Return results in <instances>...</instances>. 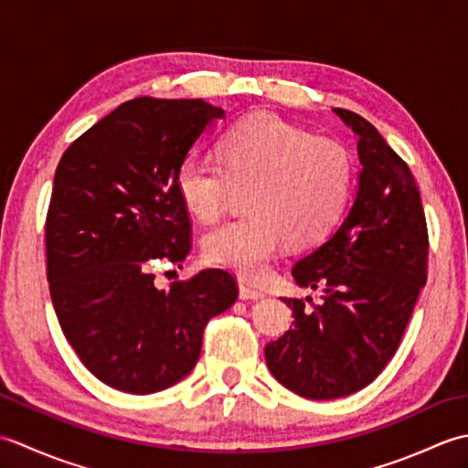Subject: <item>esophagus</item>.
Instances as JSON below:
<instances>
[{"mask_svg": "<svg viewBox=\"0 0 468 468\" xmlns=\"http://www.w3.org/2000/svg\"><path fill=\"white\" fill-rule=\"evenodd\" d=\"M239 297L243 302H257V300H263V293L260 290H253V287L239 283Z\"/></svg>", "mask_w": 468, "mask_h": 468, "instance_id": "1", "label": "esophagus"}]
</instances>
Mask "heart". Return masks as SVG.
Wrapping results in <instances>:
<instances>
[{"label":"heart","mask_w":468,"mask_h":468,"mask_svg":"<svg viewBox=\"0 0 468 468\" xmlns=\"http://www.w3.org/2000/svg\"><path fill=\"white\" fill-rule=\"evenodd\" d=\"M176 193L198 221L225 211L233 188H247L250 213L208 231L207 261L261 282L285 243L312 245L342 217L354 186L347 148L315 138L275 114H251L221 141V161L191 153L176 168Z\"/></svg>","instance_id":"1"}]
</instances>
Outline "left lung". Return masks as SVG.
Segmentation results:
<instances>
[{
    "label": "left lung",
    "instance_id": "left-lung-1",
    "mask_svg": "<svg viewBox=\"0 0 468 468\" xmlns=\"http://www.w3.org/2000/svg\"><path fill=\"white\" fill-rule=\"evenodd\" d=\"M334 114L357 138L354 203L342 223L293 265L300 287L324 292L312 310L283 300L295 325L265 346L275 380L310 400H334L370 384L392 360L426 283L429 233L409 165L352 111Z\"/></svg>",
    "mask_w": 468,
    "mask_h": 468
}]
</instances>
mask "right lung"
<instances>
[{
    "label": "right lung",
    "mask_w": 468,
    "mask_h": 468,
    "mask_svg": "<svg viewBox=\"0 0 468 468\" xmlns=\"http://www.w3.org/2000/svg\"><path fill=\"white\" fill-rule=\"evenodd\" d=\"M223 108L134 98L68 146L46 218L49 295L59 327L98 380L131 394L176 384L201 356L203 330L237 300L223 270L171 290L153 267H181L191 221L176 193L183 158Z\"/></svg>",
    "instance_id": "add662e5"
}]
</instances>
